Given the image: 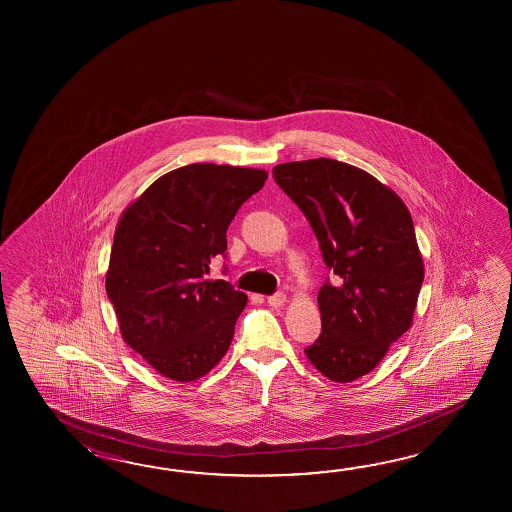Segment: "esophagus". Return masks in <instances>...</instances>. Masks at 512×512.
I'll return each instance as SVG.
<instances>
[{
    "mask_svg": "<svg viewBox=\"0 0 512 512\" xmlns=\"http://www.w3.org/2000/svg\"><path fill=\"white\" fill-rule=\"evenodd\" d=\"M285 302H287L285 293H274L267 298V304L271 305V307H282Z\"/></svg>",
    "mask_w": 512,
    "mask_h": 512,
    "instance_id": "34e87169",
    "label": "esophagus"
}]
</instances>
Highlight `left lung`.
<instances>
[{"label":"left lung","mask_w":512,"mask_h":512,"mask_svg":"<svg viewBox=\"0 0 512 512\" xmlns=\"http://www.w3.org/2000/svg\"><path fill=\"white\" fill-rule=\"evenodd\" d=\"M272 177L335 274L318 291L322 333L305 355L327 379L355 381L412 326L425 278L412 216L388 186L335 159L278 164Z\"/></svg>","instance_id":"1"}]
</instances>
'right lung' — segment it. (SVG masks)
<instances>
[{
    "label": "right lung",
    "instance_id": "right-lung-1",
    "mask_svg": "<svg viewBox=\"0 0 512 512\" xmlns=\"http://www.w3.org/2000/svg\"><path fill=\"white\" fill-rule=\"evenodd\" d=\"M265 170L188 164L159 177L120 218L106 293L126 344L172 381L207 375L227 353L247 294L207 280L227 229Z\"/></svg>",
    "mask_w": 512,
    "mask_h": 512
}]
</instances>
